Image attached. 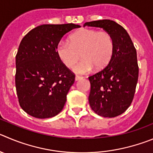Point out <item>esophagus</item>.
I'll list each match as a JSON object with an SVG mask.
<instances>
[{
    "label": "esophagus",
    "mask_w": 153,
    "mask_h": 153,
    "mask_svg": "<svg viewBox=\"0 0 153 153\" xmlns=\"http://www.w3.org/2000/svg\"><path fill=\"white\" fill-rule=\"evenodd\" d=\"M82 78H83V77L82 76H80V75H75V81H78V80H81V79H82Z\"/></svg>",
    "instance_id": "34e87169"
}]
</instances>
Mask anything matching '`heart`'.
Returning a JSON list of instances; mask_svg holds the SVG:
<instances>
[{
  "label": "heart",
  "mask_w": 153,
  "mask_h": 153,
  "mask_svg": "<svg viewBox=\"0 0 153 153\" xmlns=\"http://www.w3.org/2000/svg\"><path fill=\"white\" fill-rule=\"evenodd\" d=\"M114 42L107 31L83 28L70 35L68 42L60 41L56 47L59 60L67 68H72L80 58L82 59L74 66L76 73L91 72L94 67L97 70L105 68L112 59Z\"/></svg>",
  "instance_id": "b5f03b06"
}]
</instances>
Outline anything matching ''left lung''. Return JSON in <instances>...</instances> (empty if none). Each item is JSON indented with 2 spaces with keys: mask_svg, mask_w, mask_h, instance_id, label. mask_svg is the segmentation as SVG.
<instances>
[{
  "mask_svg": "<svg viewBox=\"0 0 153 153\" xmlns=\"http://www.w3.org/2000/svg\"><path fill=\"white\" fill-rule=\"evenodd\" d=\"M102 28L113 39L114 51L109 64L88 77L91 109L102 117L121 115L131 105L138 81L137 51L126 30L109 19L85 22L84 26Z\"/></svg>",
  "mask_w": 153,
  "mask_h": 153,
  "instance_id": "obj_1",
  "label": "left lung"
}]
</instances>
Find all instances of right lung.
<instances>
[{
    "label": "right lung",
    "mask_w": 153,
    "mask_h": 153,
    "mask_svg": "<svg viewBox=\"0 0 153 153\" xmlns=\"http://www.w3.org/2000/svg\"><path fill=\"white\" fill-rule=\"evenodd\" d=\"M73 23L41 25L25 35L16 56L15 84L21 108L28 115L48 118L63 109L75 74L59 60L56 47Z\"/></svg>",
    "instance_id": "obj_1"
}]
</instances>
